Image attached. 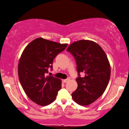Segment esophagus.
<instances>
[{
  "mask_svg": "<svg viewBox=\"0 0 129 129\" xmlns=\"http://www.w3.org/2000/svg\"><path fill=\"white\" fill-rule=\"evenodd\" d=\"M70 80V78L69 77H68V78H67V79H65V80H64V82H67L68 81H69Z\"/></svg>",
  "mask_w": 129,
  "mask_h": 129,
  "instance_id": "34e87169",
  "label": "esophagus"
}]
</instances>
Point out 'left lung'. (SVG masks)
<instances>
[{
    "label": "left lung",
    "instance_id": "left-lung-1",
    "mask_svg": "<svg viewBox=\"0 0 129 129\" xmlns=\"http://www.w3.org/2000/svg\"><path fill=\"white\" fill-rule=\"evenodd\" d=\"M77 63L78 86L72 94L76 103L82 106L90 105L104 93L110 77V65L106 53L97 43L81 40L71 44L67 49ZM84 72L85 76L80 77Z\"/></svg>",
    "mask_w": 129,
    "mask_h": 129
}]
</instances>
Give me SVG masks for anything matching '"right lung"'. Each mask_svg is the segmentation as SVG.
Masks as SVG:
<instances>
[{
    "label": "right lung",
    "mask_w": 129,
    "mask_h": 129,
    "mask_svg": "<svg viewBox=\"0 0 129 129\" xmlns=\"http://www.w3.org/2000/svg\"><path fill=\"white\" fill-rule=\"evenodd\" d=\"M67 45L39 38L28 44L21 54L18 64L19 81L28 97L39 105L53 102L61 88V80L46 75L48 68L52 69L54 58Z\"/></svg>",
    "instance_id": "1"
}]
</instances>
